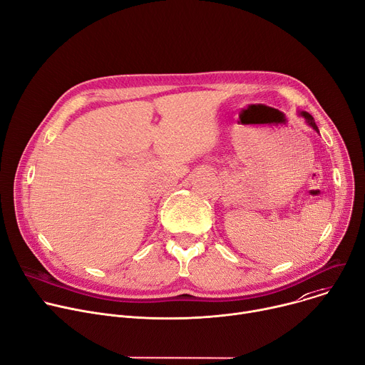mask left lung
<instances>
[{"label":"left lung","mask_w":365,"mask_h":365,"mask_svg":"<svg viewBox=\"0 0 365 365\" xmlns=\"http://www.w3.org/2000/svg\"><path fill=\"white\" fill-rule=\"evenodd\" d=\"M298 115L303 116V118L306 119V122H307V123H309L314 130H317V132H319V128H317V125H316V122H314V119H313V116H312L310 113H307V112H300Z\"/></svg>","instance_id":"1"}]
</instances>
